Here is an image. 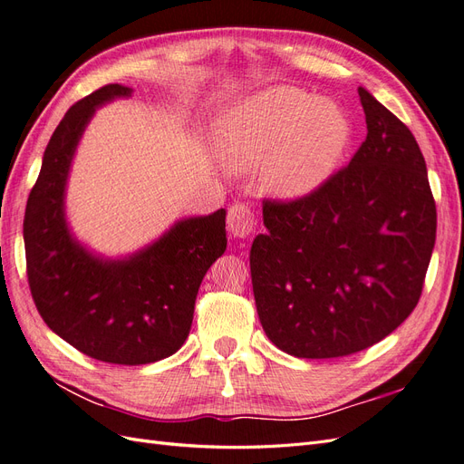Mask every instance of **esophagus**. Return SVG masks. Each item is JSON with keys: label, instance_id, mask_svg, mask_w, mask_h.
Listing matches in <instances>:
<instances>
[{"label": "esophagus", "instance_id": "1", "mask_svg": "<svg viewBox=\"0 0 464 464\" xmlns=\"http://www.w3.org/2000/svg\"><path fill=\"white\" fill-rule=\"evenodd\" d=\"M227 228L232 237H249L256 232L254 213L246 205H234L228 210Z\"/></svg>", "mask_w": 464, "mask_h": 464}]
</instances>
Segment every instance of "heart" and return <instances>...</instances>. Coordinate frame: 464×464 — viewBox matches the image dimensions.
Listing matches in <instances>:
<instances>
[{
	"mask_svg": "<svg viewBox=\"0 0 464 464\" xmlns=\"http://www.w3.org/2000/svg\"><path fill=\"white\" fill-rule=\"evenodd\" d=\"M353 143V121L329 98L271 85L230 104L215 123V147L236 172L259 168V184L280 201L321 189Z\"/></svg>",
	"mask_w": 464,
	"mask_h": 464,
	"instance_id": "heart-1",
	"label": "heart"
}]
</instances>
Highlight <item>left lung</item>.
Instances as JSON below:
<instances>
[{
    "label": "left lung",
    "mask_w": 464,
    "mask_h": 464,
    "mask_svg": "<svg viewBox=\"0 0 464 464\" xmlns=\"http://www.w3.org/2000/svg\"><path fill=\"white\" fill-rule=\"evenodd\" d=\"M368 137L310 198L263 205L249 251L259 321L296 358H341L412 314L435 244L426 160L411 130L358 87Z\"/></svg>",
    "instance_id": "8db88e82"
}]
</instances>
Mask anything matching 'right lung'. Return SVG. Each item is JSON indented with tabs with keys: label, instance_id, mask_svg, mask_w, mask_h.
<instances>
[{
	"label": "right lung",
	"instance_id": "1",
	"mask_svg": "<svg viewBox=\"0 0 464 464\" xmlns=\"http://www.w3.org/2000/svg\"><path fill=\"white\" fill-rule=\"evenodd\" d=\"M106 85L67 110L42 157L23 222L26 275L46 325L79 353L121 366L172 356L186 343L201 280L227 249V210L176 220L133 254L104 257L79 242L65 191L82 133L96 110L130 98Z\"/></svg>",
	"mask_w": 464,
	"mask_h": 464
}]
</instances>
